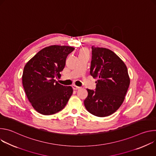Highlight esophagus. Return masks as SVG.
I'll use <instances>...</instances> for the list:
<instances>
[{"label": "esophagus", "instance_id": "1", "mask_svg": "<svg viewBox=\"0 0 156 156\" xmlns=\"http://www.w3.org/2000/svg\"><path fill=\"white\" fill-rule=\"evenodd\" d=\"M72 87H73V89L74 90H79V89L81 88L80 87L77 86H76V85H75V84H73V85L72 86Z\"/></svg>", "mask_w": 156, "mask_h": 156}]
</instances>
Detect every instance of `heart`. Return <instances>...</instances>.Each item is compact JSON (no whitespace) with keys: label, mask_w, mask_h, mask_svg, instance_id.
<instances>
[{"label":"heart","mask_w":156,"mask_h":156,"mask_svg":"<svg viewBox=\"0 0 156 156\" xmlns=\"http://www.w3.org/2000/svg\"><path fill=\"white\" fill-rule=\"evenodd\" d=\"M84 53H88V52H87V51L86 49H82V50L80 51L79 54H84Z\"/></svg>","instance_id":"1"}]
</instances>
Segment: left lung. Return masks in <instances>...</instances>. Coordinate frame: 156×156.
I'll return each mask as SVG.
<instances>
[{
	"mask_svg": "<svg viewBox=\"0 0 156 156\" xmlns=\"http://www.w3.org/2000/svg\"><path fill=\"white\" fill-rule=\"evenodd\" d=\"M90 74L98 80L96 91L87 89L86 110L99 117L112 115L122 104L129 85L126 65L110 49L92 46Z\"/></svg>",
	"mask_w": 156,
	"mask_h": 156,
	"instance_id": "1",
	"label": "left lung"
}]
</instances>
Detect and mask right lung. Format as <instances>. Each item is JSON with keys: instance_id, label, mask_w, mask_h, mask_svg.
<instances>
[{"instance_id": "obj_1", "label": "right lung", "mask_w": 156, "mask_h": 156, "mask_svg": "<svg viewBox=\"0 0 156 156\" xmlns=\"http://www.w3.org/2000/svg\"><path fill=\"white\" fill-rule=\"evenodd\" d=\"M75 49L54 45L39 51L25 65L22 83L27 96L37 112L52 115L62 110L73 94L72 86L55 81L60 78L68 55Z\"/></svg>"}]
</instances>
